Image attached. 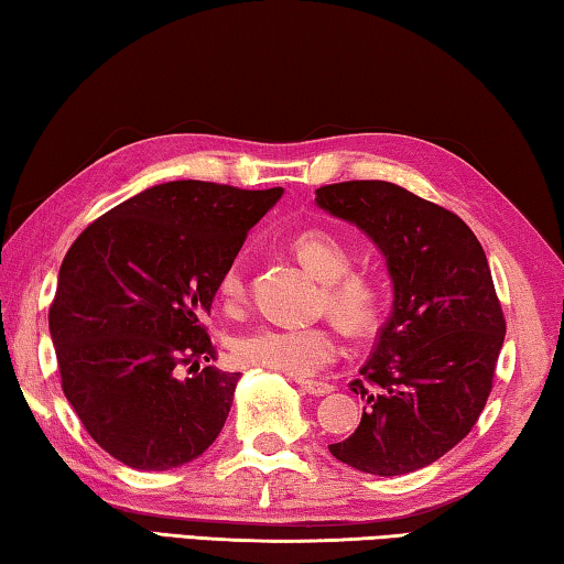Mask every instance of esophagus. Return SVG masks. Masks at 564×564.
I'll return each instance as SVG.
<instances>
[{"label": "esophagus", "instance_id": "obj_1", "mask_svg": "<svg viewBox=\"0 0 564 564\" xmlns=\"http://www.w3.org/2000/svg\"><path fill=\"white\" fill-rule=\"evenodd\" d=\"M300 387H302V392H307L312 397H325L335 390V387L327 382H310V380H300Z\"/></svg>", "mask_w": 564, "mask_h": 564}]
</instances>
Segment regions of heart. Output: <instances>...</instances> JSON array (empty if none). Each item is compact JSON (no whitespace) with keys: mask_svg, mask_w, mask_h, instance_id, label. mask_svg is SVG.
I'll list each match as a JSON object with an SVG mask.
<instances>
[{"mask_svg":"<svg viewBox=\"0 0 564 564\" xmlns=\"http://www.w3.org/2000/svg\"><path fill=\"white\" fill-rule=\"evenodd\" d=\"M300 262L325 282L327 310L347 327H365L375 315L377 292L367 276L349 274L352 257L339 239L327 229H304L292 239ZM217 292L225 304L245 297L242 264L232 262L219 276ZM337 335L329 327H284L260 325L239 335L232 355L242 367L270 369L292 377H312L337 355Z\"/></svg>","mask_w":564,"mask_h":564,"instance_id":"obj_1","label":"heart"}]
</instances>
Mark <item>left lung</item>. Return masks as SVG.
<instances>
[{
  "label": "left lung",
  "mask_w": 564,
  "mask_h": 564,
  "mask_svg": "<svg viewBox=\"0 0 564 564\" xmlns=\"http://www.w3.org/2000/svg\"><path fill=\"white\" fill-rule=\"evenodd\" d=\"M315 202L372 239L394 294L349 382L362 422L329 452L367 475L414 473L467 437L492 390L505 317L485 249L457 215L392 182L327 184Z\"/></svg>",
  "instance_id": "obj_1"
}]
</instances>
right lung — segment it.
Masks as SVG:
<instances>
[{"instance_id":"add662e5","label":"right lung","mask_w":564,"mask_h":564,"mask_svg":"<svg viewBox=\"0 0 564 564\" xmlns=\"http://www.w3.org/2000/svg\"><path fill=\"white\" fill-rule=\"evenodd\" d=\"M177 180L129 197L82 232L50 307L62 390L89 437L127 467L197 459L225 427L239 372L209 362L221 272L282 197ZM191 367L189 378L178 369Z\"/></svg>"}]
</instances>
